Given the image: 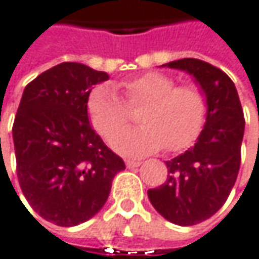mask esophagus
<instances>
[{"instance_id": "esophagus-1", "label": "esophagus", "mask_w": 259, "mask_h": 259, "mask_svg": "<svg viewBox=\"0 0 259 259\" xmlns=\"http://www.w3.org/2000/svg\"><path fill=\"white\" fill-rule=\"evenodd\" d=\"M142 164V161L139 160H126V165L129 167V168H135V167H139Z\"/></svg>"}]
</instances>
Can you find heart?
Segmentation results:
<instances>
[{
    "mask_svg": "<svg viewBox=\"0 0 259 259\" xmlns=\"http://www.w3.org/2000/svg\"><path fill=\"white\" fill-rule=\"evenodd\" d=\"M123 88L126 102L111 86L102 84L91 91L86 104L91 124L104 138L128 119L130 106L145 104L140 115L142 126L119 131L110 138L115 151L145 155L165 146L177 152L198 139L205 121L206 102L196 84H176L168 74L148 71L124 82Z\"/></svg>",
    "mask_w": 259,
    "mask_h": 259,
    "instance_id": "heart-1",
    "label": "heart"
}]
</instances>
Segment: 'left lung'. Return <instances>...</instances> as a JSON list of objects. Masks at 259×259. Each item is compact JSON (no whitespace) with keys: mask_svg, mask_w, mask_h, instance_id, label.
<instances>
[{"mask_svg":"<svg viewBox=\"0 0 259 259\" xmlns=\"http://www.w3.org/2000/svg\"><path fill=\"white\" fill-rule=\"evenodd\" d=\"M164 66L193 76L205 95L206 117L196 144L165 161L167 180L148 190V198L165 220L193 226L212 217L235 186L245 118L235 83L223 70L196 58Z\"/></svg>","mask_w":259,"mask_h":259,"instance_id":"left-lung-1","label":"left lung"}]
</instances>
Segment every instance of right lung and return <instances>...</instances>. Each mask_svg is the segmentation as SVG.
Here are the masks:
<instances>
[{"label": "right lung", "instance_id": "right-lung-1", "mask_svg": "<svg viewBox=\"0 0 259 259\" xmlns=\"http://www.w3.org/2000/svg\"><path fill=\"white\" fill-rule=\"evenodd\" d=\"M105 71L61 63L24 88L13 124L17 177L35 212L57 226L92 219L124 161L89 124L88 97Z\"/></svg>", "mask_w": 259, "mask_h": 259}]
</instances>
